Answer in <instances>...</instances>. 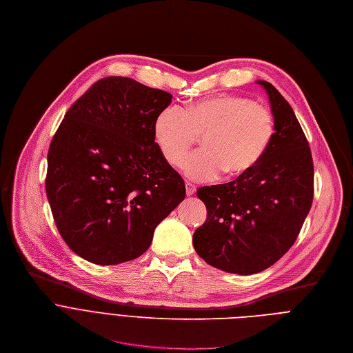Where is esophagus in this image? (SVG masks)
<instances>
[{
    "instance_id": "esophagus-1",
    "label": "esophagus",
    "mask_w": 353,
    "mask_h": 353,
    "mask_svg": "<svg viewBox=\"0 0 353 353\" xmlns=\"http://www.w3.org/2000/svg\"><path fill=\"white\" fill-rule=\"evenodd\" d=\"M185 188H186V194H188V196H192V194L196 193V186L192 185L190 182H186V183H185Z\"/></svg>"
}]
</instances>
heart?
Wrapping results in <instances>:
<instances>
[{
	"instance_id": "heart-1",
	"label": "heart",
	"mask_w": 353,
	"mask_h": 353,
	"mask_svg": "<svg viewBox=\"0 0 353 353\" xmlns=\"http://www.w3.org/2000/svg\"><path fill=\"white\" fill-rule=\"evenodd\" d=\"M156 145L164 160L179 167L189 149L201 136V150L182 165L193 181L243 176L257 167L274 137L271 111L236 94H220L190 103L185 110L170 105L153 123Z\"/></svg>"
}]
</instances>
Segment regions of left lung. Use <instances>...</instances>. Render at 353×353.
Listing matches in <instances>:
<instances>
[{"label":"left lung","instance_id":"obj_1","mask_svg":"<svg viewBox=\"0 0 353 353\" xmlns=\"http://www.w3.org/2000/svg\"><path fill=\"white\" fill-rule=\"evenodd\" d=\"M274 137L254 170L228 183L203 186L207 219L193 234L196 253L219 270L250 275L295 243L313 201V160L294 110L268 82Z\"/></svg>","mask_w":353,"mask_h":353}]
</instances>
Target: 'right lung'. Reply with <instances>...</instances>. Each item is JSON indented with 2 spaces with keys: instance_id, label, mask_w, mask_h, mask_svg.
<instances>
[{
  "instance_id": "1",
  "label": "right lung",
  "mask_w": 353,
  "mask_h": 353,
  "mask_svg": "<svg viewBox=\"0 0 353 353\" xmlns=\"http://www.w3.org/2000/svg\"><path fill=\"white\" fill-rule=\"evenodd\" d=\"M171 101L167 92L111 77L65 114L47 156L46 192L61 236L82 259L114 265L143 254L185 199V182L153 134Z\"/></svg>"
}]
</instances>
